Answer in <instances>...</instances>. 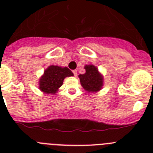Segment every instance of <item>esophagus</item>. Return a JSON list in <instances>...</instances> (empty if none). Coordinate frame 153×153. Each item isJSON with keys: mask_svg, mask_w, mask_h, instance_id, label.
I'll return each instance as SVG.
<instances>
[{"mask_svg": "<svg viewBox=\"0 0 153 153\" xmlns=\"http://www.w3.org/2000/svg\"><path fill=\"white\" fill-rule=\"evenodd\" d=\"M73 73H74V75L75 76H77V71L76 70H73Z\"/></svg>", "mask_w": 153, "mask_h": 153, "instance_id": "obj_1", "label": "esophagus"}]
</instances>
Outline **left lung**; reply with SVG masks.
<instances>
[{
	"mask_svg": "<svg viewBox=\"0 0 153 153\" xmlns=\"http://www.w3.org/2000/svg\"><path fill=\"white\" fill-rule=\"evenodd\" d=\"M84 68L86 73L79 75L82 86L88 92H97L100 90L103 79L97 67L93 65H86Z\"/></svg>",
	"mask_w": 153,
	"mask_h": 153,
	"instance_id": "8db88e82",
	"label": "left lung"
}]
</instances>
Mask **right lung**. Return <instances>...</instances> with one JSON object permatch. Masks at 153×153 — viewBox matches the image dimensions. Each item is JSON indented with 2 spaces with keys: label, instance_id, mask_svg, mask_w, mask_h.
Masks as SVG:
<instances>
[{
  "label": "right lung",
  "instance_id": "1",
  "mask_svg": "<svg viewBox=\"0 0 153 153\" xmlns=\"http://www.w3.org/2000/svg\"><path fill=\"white\" fill-rule=\"evenodd\" d=\"M72 76L74 74L67 67L50 66L40 79V90L46 93H55L62 86L64 78Z\"/></svg>",
  "mask_w": 153,
  "mask_h": 153
}]
</instances>
